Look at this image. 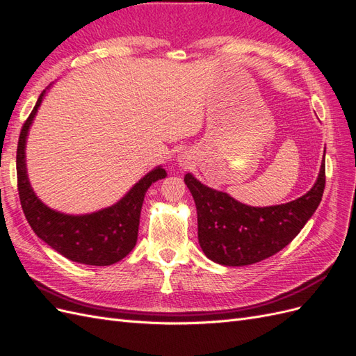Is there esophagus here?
<instances>
[{
    "instance_id": "esophagus-1",
    "label": "esophagus",
    "mask_w": 356,
    "mask_h": 356,
    "mask_svg": "<svg viewBox=\"0 0 356 356\" xmlns=\"http://www.w3.org/2000/svg\"><path fill=\"white\" fill-rule=\"evenodd\" d=\"M178 161H179L181 166H186L188 163V156L186 153L184 154H179L178 156Z\"/></svg>"
}]
</instances>
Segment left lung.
<instances>
[{
  "mask_svg": "<svg viewBox=\"0 0 356 356\" xmlns=\"http://www.w3.org/2000/svg\"><path fill=\"white\" fill-rule=\"evenodd\" d=\"M197 209V238L209 260L250 266L275 255L293 241L319 207L325 188V152L318 178L306 195L273 207H250L186 174Z\"/></svg>",
  "mask_w": 356,
  "mask_h": 356,
  "instance_id": "8db88e82",
  "label": "left lung"
}]
</instances>
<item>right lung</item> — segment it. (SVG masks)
I'll use <instances>...</instances> for the list:
<instances>
[{"instance_id":"1","label":"right lung","mask_w":356,"mask_h":356,"mask_svg":"<svg viewBox=\"0 0 356 356\" xmlns=\"http://www.w3.org/2000/svg\"><path fill=\"white\" fill-rule=\"evenodd\" d=\"M51 86V84H50ZM50 86L42 90L34 110L20 131L16 169L20 204L31 229L60 255L88 266H110L131 252L138 241L139 217L145 193L153 182L166 178L163 166H156L126 195L108 208L72 215L49 208L32 188L26 170V139L40 105Z\"/></svg>"}]
</instances>
